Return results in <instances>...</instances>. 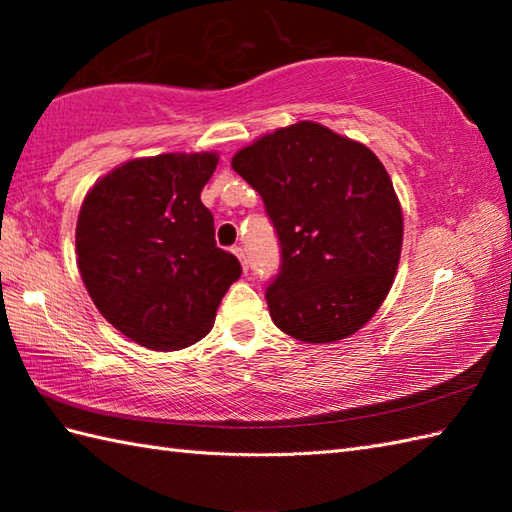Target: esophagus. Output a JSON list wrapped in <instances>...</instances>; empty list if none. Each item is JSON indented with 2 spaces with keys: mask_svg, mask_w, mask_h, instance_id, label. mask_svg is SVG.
<instances>
[{
  "mask_svg": "<svg viewBox=\"0 0 512 512\" xmlns=\"http://www.w3.org/2000/svg\"><path fill=\"white\" fill-rule=\"evenodd\" d=\"M233 250V255L239 259V262H242V268H244V273H248V262H246V253H244V248H239V246H235V248H231Z\"/></svg>",
  "mask_w": 512,
  "mask_h": 512,
  "instance_id": "34e87169",
  "label": "esophagus"
}]
</instances>
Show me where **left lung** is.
I'll list each match as a JSON object with an SVG mask.
<instances>
[{"instance_id": "8db88e82", "label": "left lung", "mask_w": 512, "mask_h": 512, "mask_svg": "<svg viewBox=\"0 0 512 512\" xmlns=\"http://www.w3.org/2000/svg\"><path fill=\"white\" fill-rule=\"evenodd\" d=\"M231 167L262 195L281 266L266 288L292 339L334 343L361 330L394 284L402 211L372 149L301 121L239 149Z\"/></svg>"}]
</instances>
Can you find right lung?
<instances>
[{"label": "right lung", "instance_id": "obj_1", "mask_svg": "<svg viewBox=\"0 0 512 512\" xmlns=\"http://www.w3.org/2000/svg\"><path fill=\"white\" fill-rule=\"evenodd\" d=\"M217 154H160L116 167L85 195L76 257L94 306L127 339L156 352L209 334L226 290L242 275L217 248L200 200Z\"/></svg>", "mask_w": 512, "mask_h": 512}]
</instances>
